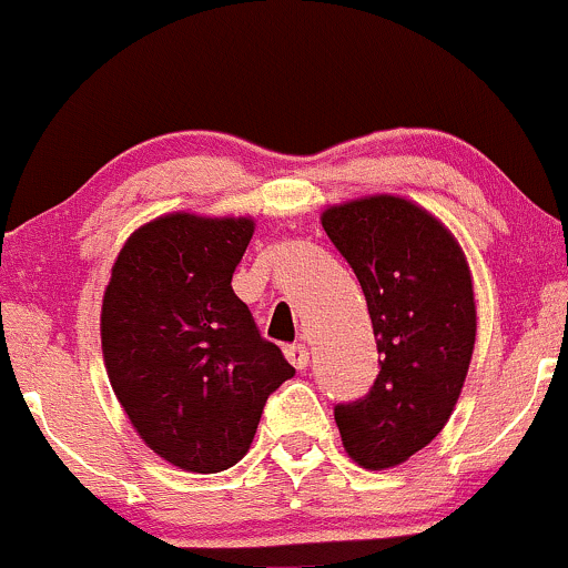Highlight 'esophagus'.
I'll use <instances>...</instances> for the list:
<instances>
[{"label": "esophagus", "mask_w": 568, "mask_h": 568, "mask_svg": "<svg viewBox=\"0 0 568 568\" xmlns=\"http://www.w3.org/2000/svg\"><path fill=\"white\" fill-rule=\"evenodd\" d=\"M284 355H286V361L295 366V369H306L308 349L303 347V344H290V347H284Z\"/></svg>", "instance_id": "obj_1"}]
</instances>
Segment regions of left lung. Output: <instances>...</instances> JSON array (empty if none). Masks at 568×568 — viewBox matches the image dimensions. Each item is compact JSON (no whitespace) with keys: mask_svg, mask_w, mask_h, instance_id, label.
I'll list each match as a JSON object with an SVG mask.
<instances>
[{"mask_svg":"<svg viewBox=\"0 0 568 568\" xmlns=\"http://www.w3.org/2000/svg\"><path fill=\"white\" fill-rule=\"evenodd\" d=\"M364 290L379 372L369 394L333 407L347 454L369 470L429 446L457 405L473 344L470 267L452 232L399 196H366L323 213Z\"/></svg>","mask_w":568,"mask_h":568,"instance_id":"left-lung-1","label":"left lung"}]
</instances>
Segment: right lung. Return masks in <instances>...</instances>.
Returning a JSON list of instances; mask_svg holds the SVG:
<instances>
[{"mask_svg": "<svg viewBox=\"0 0 568 568\" xmlns=\"http://www.w3.org/2000/svg\"><path fill=\"white\" fill-rule=\"evenodd\" d=\"M251 235V219L161 215L128 237L103 295L111 388L158 457L191 473L241 462L295 374L232 290Z\"/></svg>", "mask_w": 568, "mask_h": 568, "instance_id": "obj_1", "label": "right lung"}]
</instances>
